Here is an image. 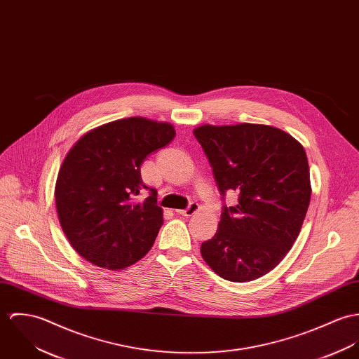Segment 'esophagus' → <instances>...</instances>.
Returning <instances> with one entry per match:
<instances>
[{
	"instance_id": "1",
	"label": "esophagus",
	"mask_w": 359,
	"mask_h": 359,
	"mask_svg": "<svg viewBox=\"0 0 359 359\" xmlns=\"http://www.w3.org/2000/svg\"><path fill=\"white\" fill-rule=\"evenodd\" d=\"M198 209L199 205L197 202H190V205H189L186 209L176 210V213H177V215H182V216H193Z\"/></svg>"
}]
</instances>
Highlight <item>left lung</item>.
<instances>
[{"mask_svg": "<svg viewBox=\"0 0 359 359\" xmlns=\"http://www.w3.org/2000/svg\"><path fill=\"white\" fill-rule=\"evenodd\" d=\"M194 136L223 199L217 231L202 242L201 255L222 278H260L278 266L303 226L311 198L306 151L269 125H203ZM230 191L239 194L234 207L224 202Z\"/></svg>", "mask_w": 359, "mask_h": 359, "instance_id": "8db88e82", "label": "left lung"}]
</instances>
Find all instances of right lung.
<instances>
[{
    "label": "right lung",
    "instance_id": "obj_1",
    "mask_svg": "<svg viewBox=\"0 0 359 359\" xmlns=\"http://www.w3.org/2000/svg\"><path fill=\"white\" fill-rule=\"evenodd\" d=\"M175 135L170 123L133 117L88 132L69 151L55 201L62 229L83 259L121 270L151 249L163 217L157 190L143 183L140 166ZM143 191L149 197L139 201Z\"/></svg>",
    "mask_w": 359,
    "mask_h": 359
}]
</instances>
